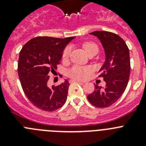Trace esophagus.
<instances>
[{
  "instance_id": "34e87169",
  "label": "esophagus",
  "mask_w": 146,
  "mask_h": 146,
  "mask_svg": "<svg viewBox=\"0 0 146 146\" xmlns=\"http://www.w3.org/2000/svg\"><path fill=\"white\" fill-rule=\"evenodd\" d=\"M79 82V83H82V84H83V82H81V81L77 80H70V83H72V82Z\"/></svg>"
}]
</instances>
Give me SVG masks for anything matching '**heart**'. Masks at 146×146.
<instances>
[{"mask_svg": "<svg viewBox=\"0 0 146 146\" xmlns=\"http://www.w3.org/2000/svg\"><path fill=\"white\" fill-rule=\"evenodd\" d=\"M83 48L88 54L93 52V51H98V50H99L97 45L94 42H86V43L83 44ZM71 51H72V48L69 46L64 49L63 53H62V58L64 60H66V59L69 58V55L71 54ZM90 71L91 70L88 67L74 66L67 72V75L72 79L84 80L87 77L88 74H89Z\"/></svg>", "mask_w": 146, "mask_h": 146, "instance_id": "obj_1", "label": "heart"}]
</instances>
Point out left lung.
<instances>
[{"label":"left lung","mask_w":146,"mask_h":146,"mask_svg":"<svg viewBox=\"0 0 146 146\" xmlns=\"http://www.w3.org/2000/svg\"><path fill=\"white\" fill-rule=\"evenodd\" d=\"M98 37L104 47L106 60L99 77L106 82L104 88L95 85L94 91L87 96L89 102L96 108H108L124 92L130 75L129 51L121 37L109 31H97L90 33Z\"/></svg>","instance_id":"left-lung-1"}]
</instances>
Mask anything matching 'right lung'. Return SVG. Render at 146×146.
<instances>
[{
	"label": "right lung",
	"instance_id": "obj_1",
	"mask_svg": "<svg viewBox=\"0 0 146 146\" xmlns=\"http://www.w3.org/2000/svg\"><path fill=\"white\" fill-rule=\"evenodd\" d=\"M74 38L38 36L20 50L17 67L20 83L28 100L38 109L55 111L66 101L69 82L49 88V75L57 69L64 48Z\"/></svg>",
	"mask_w": 146,
	"mask_h": 146
}]
</instances>
